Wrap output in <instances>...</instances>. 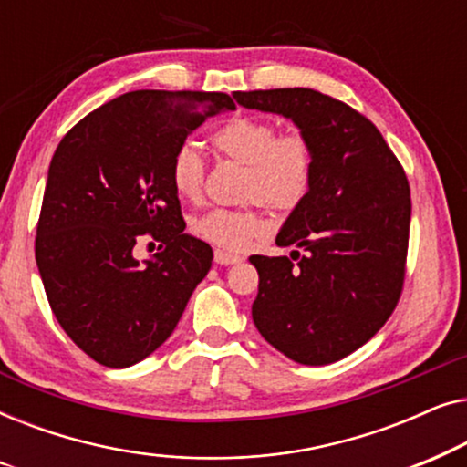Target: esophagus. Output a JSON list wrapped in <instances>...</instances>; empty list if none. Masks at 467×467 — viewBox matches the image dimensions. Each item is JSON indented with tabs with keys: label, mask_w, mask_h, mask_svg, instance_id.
I'll list each match as a JSON object with an SVG mask.
<instances>
[{
	"label": "esophagus",
	"mask_w": 467,
	"mask_h": 467,
	"mask_svg": "<svg viewBox=\"0 0 467 467\" xmlns=\"http://www.w3.org/2000/svg\"><path fill=\"white\" fill-rule=\"evenodd\" d=\"M214 261L221 265H234V264H240V261H244V257H240V254H234V253H227V251H221V248H216L214 251Z\"/></svg>",
	"instance_id": "obj_1"
}]
</instances>
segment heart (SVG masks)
Here are the masks:
<instances>
[{
	"label": "heart",
	"mask_w": 467,
	"mask_h": 467,
	"mask_svg": "<svg viewBox=\"0 0 467 467\" xmlns=\"http://www.w3.org/2000/svg\"><path fill=\"white\" fill-rule=\"evenodd\" d=\"M214 150L246 168L242 197L276 214L297 210L310 195L317 174V152L310 138L299 131L278 133L272 120L238 117L213 133ZM171 187L182 200H200L203 159L191 144L174 152L170 165ZM265 229L257 206L213 208L193 221L197 238L227 251H244Z\"/></svg>",
	"instance_id": "b5f03b06"
}]
</instances>
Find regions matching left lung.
<instances>
[{
	"mask_svg": "<svg viewBox=\"0 0 467 467\" xmlns=\"http://www.w3.org/2000/svg\"><path fill=\"white\" fill-rule=\"evenodd\" d=\"M234 99L291 119L317 152L310 195L276 235L278 246L308 253L253 254L259 272L253 321L293 361H340L400 302L412 210L404 168L372 120L315 88L235 91Z\"/></svg>",
	"mask_w": 467,
	"mask_h": 467,
	"instance_id": "1",
	"label": "left lung"
}]
</instances>
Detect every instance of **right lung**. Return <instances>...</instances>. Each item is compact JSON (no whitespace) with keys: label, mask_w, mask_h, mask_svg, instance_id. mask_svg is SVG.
<instances>
[{"label":"right lung","mask_w":467,"mask_h":467,"mask_svg":"<svg viewBox=\"0 0 467 467\" xmlns=\"http://www.w3.org/2000/svg\"><path fill=\"white\" fill-rule=\"evenodd\" d=\"M234 108L225 93L131 91L57 146L36 264L63 331L101 366L130 368L155 353L206 278L213 248L184 234L170 165L191 131ZM140 237L162 242L144 265L132 257Z\"/></svg>","instance_id":"obj_1"}]
</instances>
